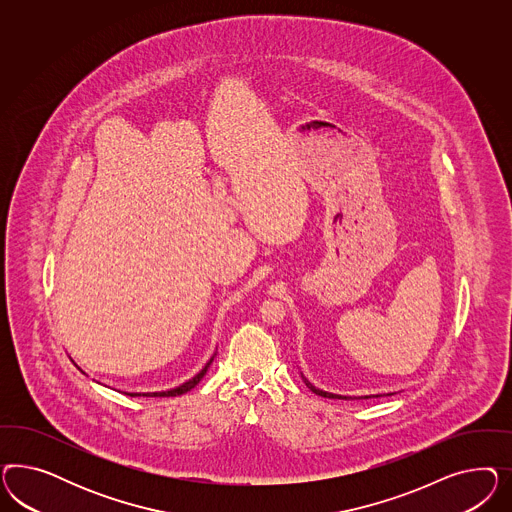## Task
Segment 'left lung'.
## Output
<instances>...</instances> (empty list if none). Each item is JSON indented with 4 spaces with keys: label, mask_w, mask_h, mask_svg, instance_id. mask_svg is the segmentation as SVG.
Here are the masks:
<instances>
[{
    "label": "left lung",
    "mask_w": 512,
    "mask_h": 512,
    "mask_svg": "<svg viewBox=\"0 0 512 512\" xmlns=\"http://www.w3.org/2000/svg\"><path fill=\"white\" fill-rule=\"evenodd\" d=\"M302 381L306 383V387L310 388L311 392H315V394H319V396H323V398H338V400H347L349 396H340V394H332V392H326V390H321V388L313 387L310 381L304 377V373H302ZM379 396V394H377ZM375 396V398H377ZM358 398H372V396H358Z\"/></svg>",
    "instance_id": "left-lung-1"
}]
</instances>
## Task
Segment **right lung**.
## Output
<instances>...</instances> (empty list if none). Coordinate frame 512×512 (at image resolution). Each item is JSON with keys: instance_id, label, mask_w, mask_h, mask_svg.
<instances>
[{"instance_id": "add662e5", "label": "right lung", "mask_w": 512, "mask_h": 512, "mask_svg": "<svg viewBox=\"0 0 512 512\" xmlns=\"http://www.w3.org/2000/svg\"><path fill=\"white\" fill-rule=\"evenodd\" d=\"M212 360H214V357L210 358V360L204 364V368H202L201 372L197 373L195 377H191L189 381H186V383L180 385V387L171 388V390H161V392H125V394H127V396H150V398H157V396H159V398H165V396H180V394H186L187 390H191V388H195L201 383V379L204 377V373L208 372Z\"/></svg>"}]
</instances>
